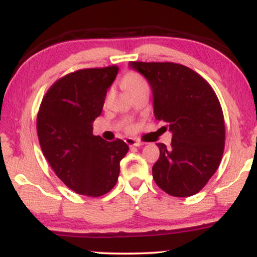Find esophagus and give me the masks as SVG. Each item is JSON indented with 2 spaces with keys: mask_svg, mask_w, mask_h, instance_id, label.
Masks as SVG:
<instances>
[{
  "mask_svg": "<svg viewBox=\"0 0 257 257\" xmlns=\"http://www.w3.org/2000/svg\"><path fill=\"white\" fill-rule=\"evenodd\" d=\"M125 144H126V145H128L129 147H140L141 145H143V143H140V141L134 140V139H132V138H126V139H125Z\"/></svg>",
  "mask_w": 257,
  "mask_h": 257,
  "instance_id": "obj_1",
  "label": "esophagus"
}]
</instances>
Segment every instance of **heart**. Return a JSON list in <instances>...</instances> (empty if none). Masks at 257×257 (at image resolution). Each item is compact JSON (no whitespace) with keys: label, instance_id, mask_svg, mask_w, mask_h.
I'll return each mask as SVG.
<instances>
[{"label":"heart","instance_id":"obj_1","mask_svg":"<svg viewBox=\"0 0 257 257\" xmlns=\"http://www.w3.org/2000/svg\"><path fill=\"white\" fill-rule=\"evenodd\" d=\"M122 85L123 88H124L126 93H131L133 90H137L139 88H143L145 87L146 82L145 79L141 77L140 75H138V73L135 72H129L126 73L124 76V78H123L122 81Z\"/></svg>","mask_w":257,"mask_h":257}]
</instances>
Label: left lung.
<instances>
[{"instance_id": "obj_1", "label": "left lung", "mask_w": 257, "mask_h": 257, "mask_svg": "<svg viewBox=\"0 0 257 257\" xmlns=\"http://www.w3.org/2000/svg\"><path fill=\"white\" fill-rule=\"evenodd\" d=\"M149 82L156 119L172 132L170 147L157 144L155 182L174 197L198 193L220 166L225 120L216 94L202 76L175 63L131 61Z\"/></svg>"}]
</instances>
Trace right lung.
<instances>
[{
  "instance_id": "right-lung-1",
  "label": "right lung",
  "mask_w": 257,
  "mask_h": 257,
  "mask_svg": "<svg viewBox=\"0 0 257 257\" xmlns=\"http://www.w3.org/2000/svg\"><path fill=\"white\" fill-rule=\"evenodd\" d=\"M118 70L112 65L64 76L49 88L38 111L37 134L44 157L58 178L82 196L110 192L129 150L120 139L108 143L93 135V122Z\"/></svg>"
}]
</instances>
